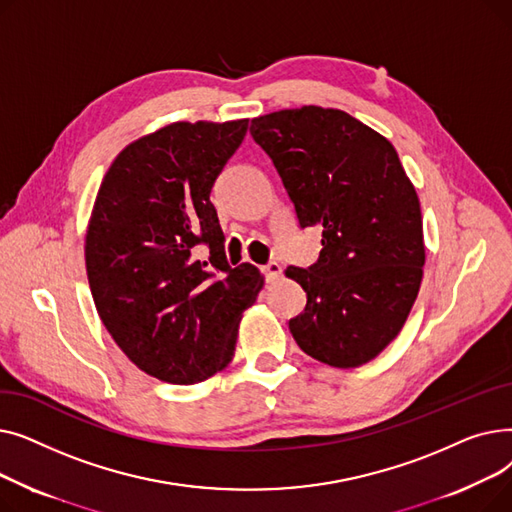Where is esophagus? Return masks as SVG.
Returning <instances> with one entry per match:
<instances>
[{
  "label": "esophagus",
  "instance_id": "1",
  "mask_svg": "<svg viewBox=\"0 0 512 512\" xmlns=\"http://www.w3.org/2000/svg\"><path fill=\"white\" fill-rule=\"evenodd\" d=\"M261 272H263L267 282H276L282 276V265L278 261H270V263L261 267Z\"/></svg>",
  "mask_w": 512,
  "mask_h": 512
}]
</instances>
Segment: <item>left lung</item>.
Wrapping results in <instances>:
<instances>
[{
	"instance_id": "left-lung-1",
	"label": "left lung",
	"mask_w": 512,
	"mask_h": 512,
	"mask_svg": "<svg viewBox=\"0 0 512 512\" xmlns=\"http://www.w3.org/2000/svg\"><path fill=\"white\" fill-rule=\"evenodd\" d=\"M301 228H321L319 259L286 276L307 292L288 328L309 357L340 369L378 357L398 336L423 278L415 186L380 132L332 107L303 105L251 120Z\"/></svg>"
}]
</instances>
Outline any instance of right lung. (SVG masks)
Segmentation results:
<instances>
[{
	"mask_svg": "<svg viewBox=\"0 0 512 512\" xmlns=\"http://www.w3.org/2000/svg\"><path fill=\"white\" fill-rule=\"evenodd\" d=\"M247 128L168 124L124 147L99 186L85 240L93 301L122 353L161 382L188 386L222 371L242 311L263 288L255 265H228L209 201Z\"/></svg>",
	"mask_w": 512,
	"mask_h": 512,
	"instance_id": "add662e5",
	"label": "right lung"
}]
</instances>
